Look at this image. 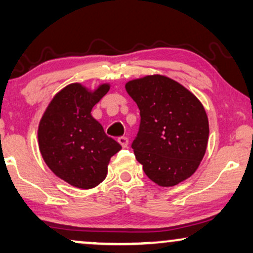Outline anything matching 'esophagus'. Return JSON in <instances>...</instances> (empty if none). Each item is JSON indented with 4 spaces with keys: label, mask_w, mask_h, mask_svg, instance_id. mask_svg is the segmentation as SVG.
<instances>
[{
    "label": "esophagus",
    "mask_w": 253,
    "mask_h": 253,
    "mask_svg": "<svg viewBox=\"0 0 253 253\" xmlns=\"http://www.w3.org/2000/svg\"><path fill=\"white\" fill-rule=\"evenodd\" d=\"M117 141L121 144V146L122 147H127V144H129V139H127L126 137H119V139H117Z\"/></svg>",
    "instance_id": "34e87169"
}]
</instances>
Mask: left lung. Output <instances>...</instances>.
Segmentation results:
<instances>
[{"label":"left lung","mask_w":253,"mask_h":253,"mask_svg":"<svg viewBox=\"0 0 253 253\" xmlns=\"http://www.w3.org/2000/svg\"><path fill=\"white\" fill-rule=\"evenodd\" d=\"M126 89L140 110L139 130L131 147L145 174L161 186L189 178L209 141L202 103L184 86L160 75L134 79Z\"/></svg>","instance_id":"left-lung-1"}]
</instances>
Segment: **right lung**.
Wrapping results in <instances>:
<instances>
[{
    "label": "right lung",
    "instance_id": "right-lung-1",
    "mask_svg": "<svg viewBox=\"0 0 253 253\" xmlns=\"http://www.w3.org/2000/svg\"><path fill=\"white\" fill-rule=\"evenodd\" d=\"M108 91L106 84L94 92L81 84L69 85L54 96L40 121L38 139L44 162L76 188L100 184L106 178L110 158L122 148L91 115Z\"/></svg>",
    "mask_w": 253,
    "mask_h": 253
}]
</instances>
